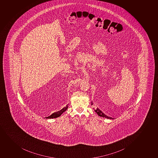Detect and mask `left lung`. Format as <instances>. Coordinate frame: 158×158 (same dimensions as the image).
I'll return each mask as SVG.
<instances>
[{"label": "left lung", "instance_id": "left-lung-1", "mask_svg": "<svg viewBox=\"0 0 158 158\" xmlns=\"http://www.w3.org/2000/svg\"><path fill=\"white\" fill-rule=\"evenodd\" d=\"M91 105H93V103H92V102H91ZM95 111L97 113V114H98L99 116L102 117V118H106L112 119V118H111V117H109V116H107L105 114H104V113H103L101 110H99L98 108H97L96 110H95Z\"/></svg>", "mask_w": 158, "mask_h": 158}]
</instances>
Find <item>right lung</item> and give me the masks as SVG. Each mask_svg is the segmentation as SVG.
Here are the masks:
<instances>
[{"label": "right lung", "mask_w": 158, "mask_h": 158, "mask_svg": "<svg viewBox=\"0 0 158 158\" xmlns=\"http://www.w3.org/2000/svg\"><path fill=\"white\" fill-rule=\"evenodd\" d=\"M68 108V105H67V106H65V107L62 108L61 110L59 111L56 112H54L51 115L48 116L46 118H58V117H59L65 111L67 110Z\"/></svg>", "instance_id": "add662e5"}]
</instances>
